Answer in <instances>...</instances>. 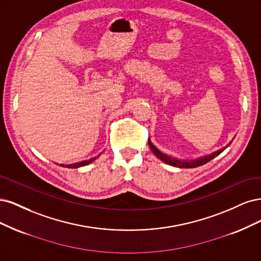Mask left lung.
<instances>
[{"mask_svg": "<svg viewBox=\"0 0 261 261\" xmlns=\"http://www.w3.org/2000/svg\"><path fill=\"white\" fill-rule=\"evenodd\" d=\"M148 145H149V148L152 152L161 159V161H163L164 163L170 165V166H173V167H178V168H196V167H199V166H203L205 164H207L208 162L212 161V159H214L215 157H217L219 154H221L223 150L228 147L230 144L226 145L225 147L217 150V152L210 154L208 156H204V157H200L198 159H195V161H180V159H176V158H173L171 156H168L166 154H164L163 152H161L155 145H153V143L150 142L148 140Z\"/></svg>", "mask_w": 261, "mask_h": 261, "instance_id": "obj_1", "label": "left lung"}]
</instances>
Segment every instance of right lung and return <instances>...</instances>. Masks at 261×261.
Segmentation results:
<instances>
[{
	"label": "right lung",
	"instance_id": "add662e5",
	"mask_svg": "<svg viewBox=\"0 0 261 261\" xmlns=\"http://www.w3.org/2000/svg\"><path fill=\"white\" fill-rule=\"evenodd\" d=\"M94 159H96L95 157L94 158H91L89 159V161H83V162H80V163H77V164H71V165H60L62 167H65V168H79V167H83L86 165H89L90 163H92L94 161Z\"/></svg>",
	"mask_w": 261,
	"mask_h": 261
}]
</instances>
